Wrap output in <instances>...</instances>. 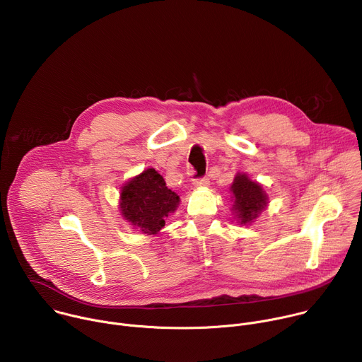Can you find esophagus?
Wrapping results in <instances>:
<instances>
[{"mask_svg":"<svg viewBox=\"0 0 362 362\" xmlns=\"http://www.w3.org/2000/svg\"><path fill=\"white\" fill-rule=\"evenodd\" d=\"M209 179H206V177H202V179H197V180H194L193 182V186L194 187H206V186H209Z\"/></svg>","mask_w":362,"mask_h":362,"instance_id":"esophagus-1","label":"esophagus"}]
</instances>
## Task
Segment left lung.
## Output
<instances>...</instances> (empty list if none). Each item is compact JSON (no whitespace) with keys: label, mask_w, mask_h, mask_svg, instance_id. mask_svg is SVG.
Listing matches in <instances>:
<instances>
[{"label":"left lung","mask_w":362,"mask_h":362,"mask_svg":"<svg viewBox=\"0 0 362 362\" xmlns=\"http://www.w3.org/2000/svg\"><path fill=\"white\" fill-rule=\"evenodd\" d=\"M232 215L242 226L252 225L259 215L268 208L269 197L264 190V186L252 180L246 173H236L232 185Z\"/></svg>","instance_id":"8db88e82"}]
</instances>
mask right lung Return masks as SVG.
<instances>
[{
    "label": "right lung",
    "instance_id": "obj_1",
    "mask_svg": "<svg viewBox=\"0 0 362 362\" xmlns=\"http://www.w3.org/2000/svg\"><path fill=\"white\" fill-rule=\"evenodd\" d=\"M179 202L180 197L166 186L163 176L148 168L122 186L119 211L134 229L158 235Z\"/></svg>",
    "mask_w": 362,
    "mask_h": 362
}]
</instances>
